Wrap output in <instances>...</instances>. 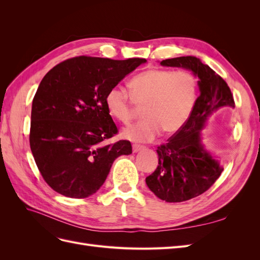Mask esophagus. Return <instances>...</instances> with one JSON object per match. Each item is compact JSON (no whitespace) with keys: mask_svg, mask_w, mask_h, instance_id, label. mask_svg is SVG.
Instances as JSON below:
<instances>
[{"mask_svg":"<svg viewBox=\"0 0 260 260\" xmlns=\"http://www.w3.org/2000/svg\"><path fill=\"white\" fill-rule=\"evenodd\" d=\"M142 148H144L143 145H139V144H133V145H132V151H133V153H137V152L141 151V149H142Z\"/></svg>","mask_w":260,"mask_h":260,"instance_id":"obj_1","label":"esophagus"}]
</instances>
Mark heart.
I'll return each mask as SVG.
<instances>
[{"label": "heart", "mask_w": 260, "mask_h": 260, "mask_svg": "<svg viewBox=\"0 0 260 260\" xmlns=\"http://www.w3.org/2000/svg\"><path fill=\"white\" fill-rule=\"evenodd\" d=\"M196 79L188 70L152 68L130 81V92L114 85L105 96L108 113L122 123L135 116L136 104L144 105L145 119L122 131V137L137 142H149L164 131L175 135L185 124L194 106Z\"/></svg>", "instance_id": "heart-1"}]
</instances>
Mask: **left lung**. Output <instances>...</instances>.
<instances>
[{
	"instance_id": "1",
	"label": "left lung",
	"mask_w": 260,
	"mask_h": 260,
	"mask_svg": "<svg viewBox=\"0 0 260 260\" xmlns=\"http://www.w3.org/2000/svg\"><path fill=\"white\" fill-rule=\"evenodd\" d=\"M160 65L190 69L200 79L201 94L190 117L166 144L157 147L158 166L145 179L157 198L179 203L206 192L223 171L220 162L204 148L201 132L211 114L221 107H234L235 103L229 85L200 58L181 56L161 60Z\"/></svg>"
}]
</instances>
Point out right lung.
<instances>
[{"label":"right lung","instance_id":"1","mask_svg":"<svg viewBox=\"0 0 260 260\" xmlns=\"http://www.w3.org/2000/svg\"><path fill=\"white\" fill-rule=\"evenodd\" d=\"M145 61L78 56L44 76L32 101L29 142L39 171L54 191L88 198L103 185L117 157L132 153L127 140L105 144L118 133L105 96Z\"/></svg>","mask_w":260,"mask_h":260}]
</instances>
